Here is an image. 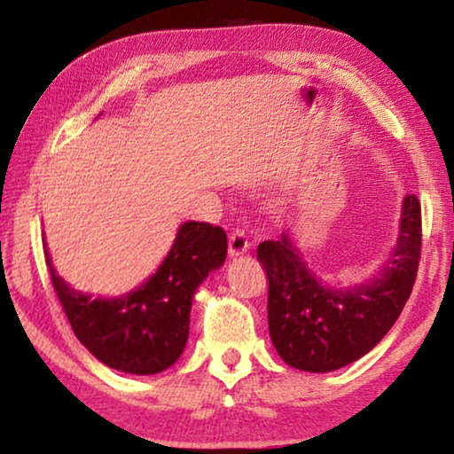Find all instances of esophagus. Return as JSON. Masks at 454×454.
<instances>
[{
  "label": "esophagus",
  "mask_w": 454,
  "mask_h": 454,
  "mask_svg": "<svg viewBox=\"0 0 454 454\" xmlns=\"http://www.w3.org/2000/svg\"><path fill=\"white\" fill-rule=\"evenodd\" d=\"M248 248H250V244H248V238H246V234H244V230H240V228L232 230L228 236V254L240 256V254H244V252H248Z\"/></svg>",
  "instance_id": "1"
}]
</instances>
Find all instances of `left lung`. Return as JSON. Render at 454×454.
Segmentation results:
<instances>
[{
	"label": "left lung",
	"instance_id": "left-lung-1",
	"mask_svg": "<svg viewBox=\"0 0 454 454\" xmlns=\"http://www.w3.org/2000/svg\"><path fill=\"white\" fill-rule=\"evenodd\" d=\"M422 246L420 202H403L401 234L380 274L350 290L317 280L292 240L258 244L268 276V328L284 363L306 372H330L372 350L401 317L417 280Z\"/></svg>",
	"mask_w": 454,
	"mask_h": 454
}]
</instances>
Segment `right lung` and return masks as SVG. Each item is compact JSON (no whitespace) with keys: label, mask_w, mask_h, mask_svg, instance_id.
Here are the masks:
<instances>
[{"label":"right lung","mask_w":454,"mask_h":454,"mask_svg":"<svg viewBox=\"0 0 454 454\" xmlns=\"http://www.w3.org/2000/svg\"><path fill=\"white\" fill-rule=\"evenodd\" d=\"M45 250V248H43ZM228 238L208 222H186L156 274L121 298H91L59 278L45 250V264L74 334L106 366L156 374L180 358L188 342L196 288L226 260Z\"/></svg>","instance_id":"add662e5"}]
</instances>
